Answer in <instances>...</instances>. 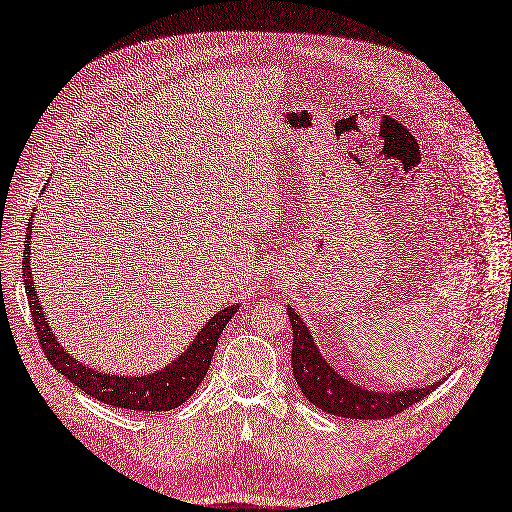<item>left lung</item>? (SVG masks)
<instances>
[{"label":"left lung","mask_w":512,"mask_h":512,"mask_svg":"<svg viewBox=\"0 0 512 512\" xmlns=\"http://www.w3.org/2000/svg\"><path fill=\"white\" fill-rule=\"evenodd\" d=\"M288 317L292 324V370L294 379L301 387L305 398L315 404L324 413L347 417V419H390L404 409L413 407L419 400H424L430 392H434L438 383L428 387H417V390L404 392H375L362 390L360 385H354L334 373L332 366L322 358L317 345L313 343L311 334L296 315L292 307H288Z\"/></svg>","instance_id":"1"}]
</instances>
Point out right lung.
I'll use <instances>...</instances> for the list:
<instances>
[{"label":"right lung","instance_id":"right-lung-1","mask_svg":"<svg viewBox=\"0 0 512 512\" xmlns=\"http://www.w3.org/2000/svg\"><path fill=\"white\" fill-rule=\"evenodd\" d=\"M31 220L27 224L25 235V250H23V281L27 301L33 317L35 332H38L40 347L48 362L55 366L59 373L78 385L82 392L93 396L103 404H112L118 409L127 411H171L178 409L192 394L197 392L199 383L207 375V368L214 358V351L218 339L226 324L233 320L239 305H228L220 313H216L211 320L201 328L197 339L184 351L180 358H175L167 368L158 370V373L144 375V377H125V375H108L91 370L88 366L80 364L69 354H65L63 347L57 343V337L50 332L46 317L42 313L38 294L33 288L31 277V264H29V245H31Z\"/></svg>","mask_w":512,"mask_h":512}]
</instances>
